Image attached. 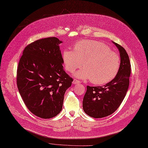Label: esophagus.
<instances>
[{
    "label": "esophagus",
    "instance_id": "esophagus-1",
    "mask_svg": "<svg viewBox=\"0 0 148 148\" xmlns=\"http://www.w3.org/2000/svg\"><path fill=\"white\" fill-rule=\"evenodd\" d=\"M73 83V84H79L80 83V82L79 80H77V79H74Z\"/></svg>",
    "mask_w": 148,
    "mask_h": 148
}]
</instances>
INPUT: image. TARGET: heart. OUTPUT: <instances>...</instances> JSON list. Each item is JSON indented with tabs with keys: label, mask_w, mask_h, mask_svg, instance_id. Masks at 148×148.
Masks as SVG:
<instances>
[{
	"label": "heart",
	"mask_w": 148,
	"mask_h": 148,
	"mask_svg": "<svg viewBox=\"0 0 148 148\" xmlns=\"http://www.w3.org/2000/svg\"><path fill=\"white\" fill-rule=\"evenodd\" d=\"M65 69L69 73L84 68L75 74L80 79H90L95 84H104L112 80L117 75L121 59L116 52L110 50L102 42L83 40L77 42L73 51L65 50L62 53Z\"/></svg>",
	"instance_id": "1"
}]
</instances>
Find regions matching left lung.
I'll use <instances>...</instances> for the list:
<instances>
[{
	"label": "left lung",
	"mask_w": 148,
	"mask_h": 148,
	"mask_svg": "<svg viewBox=\"0 0 148 148\" xmlns=\"http://www.w3.org/2000/svg\"><path fill=\"white\" fill-rule=\"evenodd\" d=\"M118 49L121 65L114 78L103 86H87L83 100L84 112L90 117L101 118L110 115L120 106L128 89L131 64L126 50L113 42Z\"/></svg>",
	"instance_id": "1"
}]
</instances>
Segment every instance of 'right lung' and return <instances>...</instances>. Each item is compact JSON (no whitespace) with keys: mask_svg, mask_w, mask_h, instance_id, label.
Returning a JSON list of instances; mask_svg holds the SVG:
<instances>
[{"mask_svg":"<svg viewBox=\"0 0 148 148\" xmlns=\"http://www.w3.org/2000/svg\"><path fill=\"white\" fill-rule=\"evenodd\" d=\"M56 37L45 38L27 45L23 50L17 72V84L30 112L50 119L62 110L66 89L73 79L64 69Z\"/></svg>","mask_w":148,"mask_h":148,"instance_id":"obj_1","label":"right lung"}]
</instances>
